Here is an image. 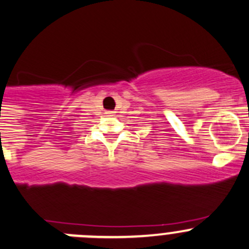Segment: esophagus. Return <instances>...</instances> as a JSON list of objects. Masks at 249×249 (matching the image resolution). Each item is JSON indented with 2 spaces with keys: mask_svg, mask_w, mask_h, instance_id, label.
I'll use <instances>...</instances> for the list:
<instances>
[{
  "mask_svg": "<svg viewBox=\"0 0 249 249\" xmlns=\"http://www.w3.org/2000/svg\"><path fill=\"white\" fill-rule=\"evenodd\" d=\"M106 114H107L108 117H113V115H114V112H112V110H108V112H106Z\"/></svg>",
  "mask_w": 249,
  "mask_h": 249,
  "instance_id": "1",
  "label": "esophagus"
}]
</instances>
